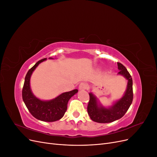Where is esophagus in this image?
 <instances>
[{"mask_svg":"<svg viewBox=\"0 0 157 157\" xmlns=\"http://www.w3.org/2000/svg\"><path fill=\"white\" fill-rule=\"evenodd\" d=\"M79 90H86L88 88V84L85 82H81L79 84V86H78Z\"/></svg>","mask_w":157,"mask_h":157,"instance_id":"esophagus-1","label":"esophagus"}]
</instances>
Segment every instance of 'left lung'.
<instances>
[{
  "instance_id": "left-lung-1",
  "label": "left lung",
  "mask_w": 157,
  "mask_h": 157,
  "mask_svg": "<svg viewBox=\"0 0 157 157\" xmlns=\"http://www.w3.org/2000/svg\"><path fill=\"white\" fill-rule=\"evenodd\" d=\"M119 72L128 80L126 91L120 100L117 101L111 108H105L99 106L97 99L92 93L89 94L90 100L88 104L87 111L91 119L99 123H109L120 119L125 115L129 109L133 100L132 78L126 68L122 63L117 62Z\"/></svg>"
}]
</instances>
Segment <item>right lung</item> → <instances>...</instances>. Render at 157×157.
Here are the masks:
<instances>
[{
    "label": "right lung",
    "instance_id": "1",
    "mask_svg": "<svg viewBox=\"0 0 157 157\" xmlns=\"http://www.w3.org/2000/svg\"><path fill=\"white\" fill-rule=\"evenodd\" d=\"M46 59V58H44L39 60L28 71L22 89V98L28 110L36 119L45 122H54L63 117L67 111L69 99L77 93L78 90L75 89L70 92L61 94L50 101H42L36 98L31 92L30 77L33 71L39 64Z\"/></svg>",
    "mask_w": 157,
    "mask_h": 157
}]
</instances>
